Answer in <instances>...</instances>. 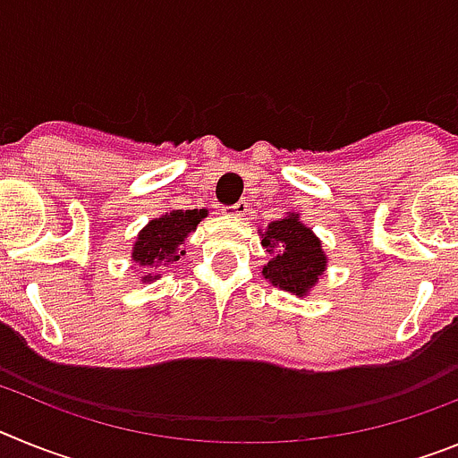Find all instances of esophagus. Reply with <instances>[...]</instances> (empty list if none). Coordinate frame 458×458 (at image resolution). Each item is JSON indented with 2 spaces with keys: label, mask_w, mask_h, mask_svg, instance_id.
Masks as SVG:
<instances>
[{
  "label": "esophagus",
  "mask_w": 458,
  "mask_h": 458,
  "mask_svg": "<svg viewBox=\"0 0 458 458\" xmlns=\"http://www.w3.org/2000/svg\"><path fill=\"white\" fill-rule=\"evenodd\" d=\"M229 216H238V217H242V216H248V210H250V206H248V201L245 199H241L238 201V204H233V206H229Z\"/></svg>",
  "instance_id": "obj_1"
}]
</instances>
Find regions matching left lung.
Listing matches in <instances>:
<instances>
[{"label":"left lung","instance_id":"left-lung-1","mask_svg":"<svg viewBox=\"0 0 458 458\" xmlns=\"http://www.w3.org/2000/svg\"><path fill=\"white\" fill-rule=\"evenodd\" d=\"M261 245L270 254V261L264 266V277L273 286L298 298L314 289L327 266L321 241L310 226L302 225L298 213L270 222L261 233Z\"/></svg>","mask_w":458,"mask_h":458}]
</instances>
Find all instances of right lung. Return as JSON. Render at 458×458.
Here are the masks:
<instances>
[{
  "instance_id": "1",
  "label": "right lung",
  "mask_w": 458,
  "mask_h": 458,
  "mask_svg": "<svg viewBox=\"0 0 458 458\" xmlns=\"http://www.w3.org/2000/svg\"><path fill=\"white\" fill-rule=\"evenodd\" d=\"M206 216H208L206 208H194L169 210L165 216L153 217L137 236L135 248H132V261L147 266V268H157V266H169L179 261L185 254L181 245ZM156 277L157 275L148 273L147 277H141V282H151Z\"/></svg>"
}]
</instances>
